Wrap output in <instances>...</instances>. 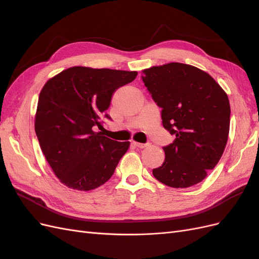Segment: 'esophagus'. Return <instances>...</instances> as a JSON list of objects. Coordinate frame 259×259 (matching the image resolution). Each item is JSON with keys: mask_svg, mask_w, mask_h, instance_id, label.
Wrapping results in <instances>:
<instances>
[{"mask_svg": "<svg viewBox=\"0 0 259 259\" xmlns=\"http://www.w3.org/2000/svg\"><path fill=\"white\" fill-rule=\"evenodd\" d=\"M133 145H134V146H135V147H137V148H145V147H147L149 144H142V143L133 142Z\"/></svg>", "mask_w": 259, "mask_h": 259, "instance_id": "1", "label": "esophagus"}]
</instances>
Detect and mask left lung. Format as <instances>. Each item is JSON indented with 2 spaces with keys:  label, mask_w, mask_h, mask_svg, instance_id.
<instances>
[{
  "label": "left lung",
  "mask_w": 259,
  "mask_h": 259,
  "mask_svg": "<svg viewBox=\"0 0 259 259\" xmlns=\"http://www.w3.org/2000/svg\"><path fill=\"white\" fill-rule=\"evenodd\" d=\"M143 82L160 107L162 124L176 138L163 147L165 160L153 176L173 188L201 183L221 160L228 140L230 104L206 72L170 62L144 70Z\"/></svg>",
  "instance_id": "obj_1"
}]
</instances>
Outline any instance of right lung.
<instances>
[{
  "mask_svg": "<svg viewBox=\"0 0 259 259\" xmlns=\"http://www.w3.org/2000/svg\"><path fill=\"white\" fill-rule=\"evenodd\" d=\"M136 71L72 67L55 75L42 89L35 134L60 182L89 191L111 178L130 142H116L94 132L103 127L114 92L134 81Z\"/></svg>",
  "mask_w": 259,
  "mask_h": 259,
  "instance_id": "obj_1",
  "label": "right lung"
}]
</instances>
